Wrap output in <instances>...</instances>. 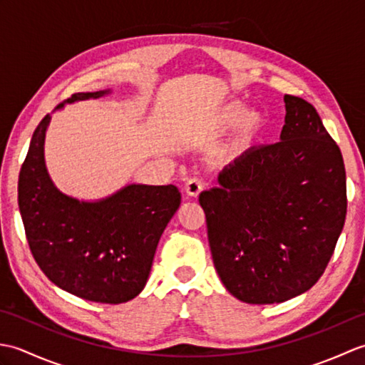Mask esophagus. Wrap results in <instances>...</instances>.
<instances>
[{"mask_svg": "<svg viewBox=\"0 0 365 365\" xmlns=\"http://www.w3.org/2000/svg\"><path fill=\"white\" fill-rule=\"evenodd\" d=\"M202 188H204V185L199 180V178H190V180L185 183V192H187V195L191 197H197L199 192L202 191Z\"/></svg>", "mask_w": 365, "mask_h": 365, "instance_id": "obj_1", "label": "esophagus"}]
</instances>
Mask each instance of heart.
Returning a JSON list of instances; mask_svg holds the SVG:
<instances>
[{
  "label": "heart",
  "instance_id": "obj_1",
  "mask_svg": "<svg viewBox=\"0 0 365 365\" xmlns=\"http://www.w3.org/2000/svg\"><path fill=\"white\" fill-rule=\"evenodd\" d=\"M267 118L259 111H247L240 102H227L207 115L204 127L208 133H224L235 127L234 135L226 145V157L229 160H240L252 152L262 141L267 130Z\"/></svg>",
  "mask_w": 365,
  "mask_h": 365
}]
</instances>
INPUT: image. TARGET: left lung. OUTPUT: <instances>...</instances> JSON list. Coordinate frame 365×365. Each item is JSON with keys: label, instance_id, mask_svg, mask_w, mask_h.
I'll list each match as a JSON object with an SVG mask.
<instances>
[{"label": "left lung", "instance_id": "left-lung-1", "mask_svg": "<svg viewBox=\"0 0 365 365\" xmlns=\"http://www.w3.org/2000/svg\"><path fill=\"white\" fill-rule=\"evenodd\" d=\"M276 144L255 147L200 192L221 282L247 304H274L307 292L334 252L346 215L339 145L315 108L284 96Z\"/></svg>", "mask_w": 365, "mask_h": 365}]
</instances>
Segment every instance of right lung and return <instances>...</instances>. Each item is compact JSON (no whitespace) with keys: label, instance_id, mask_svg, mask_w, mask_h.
I'll use <instances>...</instances> for the list:
<instances>
[{"label":"right lung","instance_id":"right-lung-1","mask_svg":"<svg viewBox=\"0 0 365 365\" xmlns=\"http://www.w3.org/2000/svg\"><path fill=\"white\" fill-rule=\"evenodd\" d=\"M111 89L78 92L64 103L100 98ZM38 123L19 175V208L29 250L50 281L75 297L120 304L138 297L150 274L155 251L180 207L174 185L130 183L97 200H80L56 188L45 165Z\"/></svg>","mask_w":365,"mask_h":365}]
</instances>
